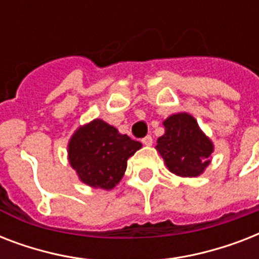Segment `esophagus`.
I'll return each instance as SVG.
<instances>
[{"mask_svg":"<svg viewBox=\"0 0 259 259\" xmlns=\"http://www.w3.org/2000/svg\"><path fill=\"white\" fill-rule=\"evenodd\" d=\"M142 144L146 146H150L152 144H153V138L150 137V136H146V137L142 138Z\"/></svg>","mask_w":259,"mask_h":259,"instance_id":"1","label":"esophagus"}]
</instances>
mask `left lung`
Listing matches in <instances>:
<instances>
[{"label":"left lung","mask_w":259,"mask_h":259,"mask_svg":"<svg viewBox=\"0 0 259 259\" xmlns=\"http://www.w3.org/2000/svg\"><path fill=\"white\" fill-rule=\"evenodd\" d=\"M165 134L157 140V150L168 169L177 176H199L209 164L212 142L201 132L196 119L187 113L173 114L164 121Z\"/></svg>","instance_id":"left-lung-1"}]
</instances>
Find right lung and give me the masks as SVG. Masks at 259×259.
<instances>
[{"label": "right lung", "mask_w": 259, "mask_h": 259, "mask_svg": "<svg viewBox=\"0 0 259 259\" xmlns=\"http://www.w3.org/2000/svg\"><path fill=\"white\" fill-rule=\"evenodd\" d=\"M141 146L114 126L94 119L75 132L68 144V160L83 183L111 189L123 176L129 157Z\"/></svg>", "instance_id": "right-lung-1"}]
</instances>
